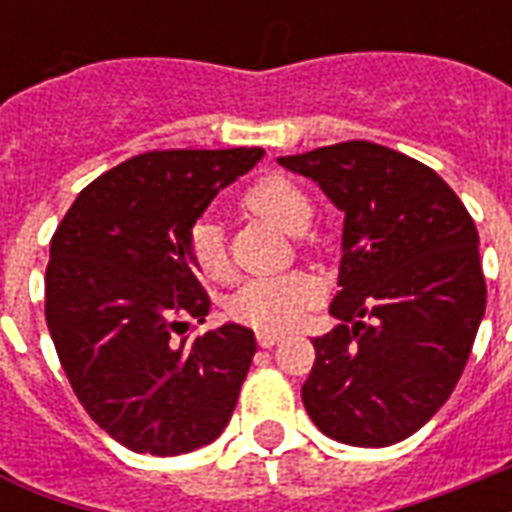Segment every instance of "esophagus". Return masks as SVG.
<instances>
[{
    "mask_svg": "<svg viewBox=\"0 0 512 512\" xmlns=\"http://www.w3.org/2000/svg\"><path fill=\"white\" fill-rule=\"evenodd\" d=\"M281 340H284V335H279V332H257V342H260V348H273V345Z\"/></svg>",
    "mask_w": 512,
    "mask_h": 512,
    "instance_id": "obj_1",
    "label": "esophagus"
}]
</instances>
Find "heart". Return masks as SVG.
Here are the masks:
<instances>
[{
  "label": "heart",
  "instance_id": "1",
  "mask_svg": "<svg viewBox=\"0 0 512 512\" xmlns=\"http://www.w3.org/2000/svg\"><path fill=\"white\" fill-rule=\"evenodd\" d=\"M244 209L252 215L263 217L281 231H303L311 217V199L297 183L284 175H263L249 185L241 196ZM191 260L199 268L201 276L212 281L228 279L231 265L220 225L212 220H199L191 228ZM319 300L316 281L303 273H284V276H268V279H252L236 289V295L228 303V311L236 321L247 327L265 329V332H281L295 327L303 319V313Z\"/></svg>",
  "mask_w": 512,
  "mask_h": 512
}]
</instances>
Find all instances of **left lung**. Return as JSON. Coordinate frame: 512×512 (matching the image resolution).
<instances>
[{
    "instance_id": "8db88e82",
    "label": "left lung",
    "mask_w": 512,
    "mask_h": 512,
    "mask_svg": "<svg viewBox=\"0 0 512 512\" xmlns=\"http://www.w3.org/2000/svg\"><path fill=\"white\" fill-rule=\"evenodd\" d=\"M279 164L345 212L329 305L342 324L313 340L305 412L340 444H398L452 396L484 319L476 223L438 172L369 140Z\"/></svg>"
}]
</instances>
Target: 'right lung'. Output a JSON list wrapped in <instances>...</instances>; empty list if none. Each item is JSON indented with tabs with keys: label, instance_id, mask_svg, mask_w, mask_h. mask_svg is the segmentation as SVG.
<instances>
[{
	"label": "right lung",
	"instance_id": "add662e5",
	"mask_svg": "<svg viewBox=\"0 0 512 512\" xmlns=\"http://www.w3.org/2000/svg\"><path fill=\"white\" fill-rule=\"evenodd\" d=\"M263 154L132 156L95 177L52 233L44 316L60 366L92 420L132 452H193L231 420L255 332L223 324L183 337L188 319L209 313L188 244L217 191Z\"/></svg>",
	"mask_w": 512,
	"mask_h": 512
}]
</instances>
